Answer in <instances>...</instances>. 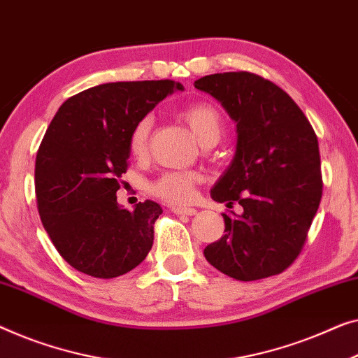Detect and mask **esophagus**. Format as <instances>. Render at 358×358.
<instances>
[{
	"label": "esophagus",
	"mask_w": 358,
	"mask_h": 358,
	"mask_svg": "<svg viewBox=\"0 0 358 358\" xmlns=\"http://www.w3.org/2000/svg\"><path fill=\"white\" fill-rule=\"evenodd\" d=\"M171 211H173V213H176V215H185V216L196 215L195 208H185V206H173Z\"/></svg>",
	"instance_id": "obj_1"
}]
</instances>
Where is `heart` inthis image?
I'll return each instance as SVG.
<instances>
[{
  "mask_svg": "<svg viewBox=\"0 0 358 358\" xmlns=\"http://www.w3.org/2000/svg\"><path fill=\"white\" fill-rule=\"evenodd\" d=\"M182 121L190 127L194 137L200 145L216 143L222 136V116L220 110L211 103L199 101L180 111ZM152 129V119L142 117L134 126L129 136V152L134 157H142L148 148V136ZM200 174L195 171H169L159 176L150 184V192L169 203H189L195 195V185Z\"/></svg>",
  "mask_w": 358,
  "mask_h": 358,
  "instance_id": "b5f03b06",
  "label": "heart"
}]
</instances>
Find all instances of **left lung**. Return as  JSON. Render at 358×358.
<instances>
[{
    "instance_id": "obj_1",
    "label": "left lung",
    "mask_w": 358,
    "mask_h": 358,
    "mask_svg": "<svg viewBox=\"0 0 358 358\" xmlns=\"http://www.w3.org/2000/svg\"><path fill=\"white\" fill-rule=\"evenodd\" d=\"M237 127L234 158L211 199L242 213H222L226 234L205 258L237 281L282 273L299 257L320 206L323 180L318 138L295 101L252 72H222L194 82Z\"/></svg>"
}]
</instances>
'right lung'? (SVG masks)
Masks as SVG:
<instances>
[{"label":"right lung","instance_id":"1","mask_svg":"<svg viewBox=\"0 0 358 358\" xmlns=\"http://www.w3.org/2000/svg\"><path fill=\"white\" fill-rule=\"evenodd\" d=\"M176 90L174 80L111 82L67 98L50 122L35 162L38 213L59 255L77 271L111 279L141 265L153 245L157 201L129 211L117 203L129 136Z\"/></svg>","mask_w":358,"mask_h":358}]
</instances>
